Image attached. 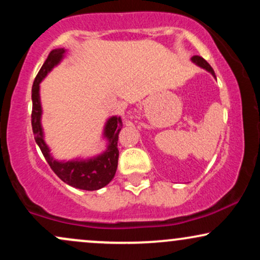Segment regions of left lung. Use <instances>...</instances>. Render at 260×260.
Returning <instances> with one entry per match:
<instances>
[{"label":"left lung","mask_w":260,"mask_h":260,"mask_svg":"<svg viewBox=\"0 0 260 260\" xmlns=\"http://www.w3.org/2000/svg\"><path fill=\"white\" fill-rule=\"evenodd\" d=\"M190 59H192L193 63H196L197 66H199V67L203 68V70L208 71V72L210 73L211 76L214 77V78H216V77H215V73H214V70H213V68H211V66L209 64L208 62L205 61L204 58L201 57V56H193V57L190 58Z\"/></svg>","instance_id":"left-lung-1"}]
</instances>
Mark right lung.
<instances>
[{
  "mask_svg": "<svg viewBox=\"0 0 260 260\" xmlns=\"http://www.w3.org/2000/svg\"><path fill=\"white\" fill-rule=\"evenodd\" d=\"M64 55L66 50L63 47L52 50L34 80L31 88L32 133H34L35 142L50 168L64 183L78 189L98 190L107 186L115 177L118 164L117 142L118 134L122 129V120L120 116H111L107 118L103 131V137L106 139V149L103 153L85 159L76 157L72 160H57L52 156L49 145L45 142L44 129L41 126L43 107L40 100V83L56 66L61 63Z\"/></svg>",
  "mask_w": 260,
  "mask_h": 260,
  "instance_id": "1",
  "label": "right lung"
}]
</instances>
